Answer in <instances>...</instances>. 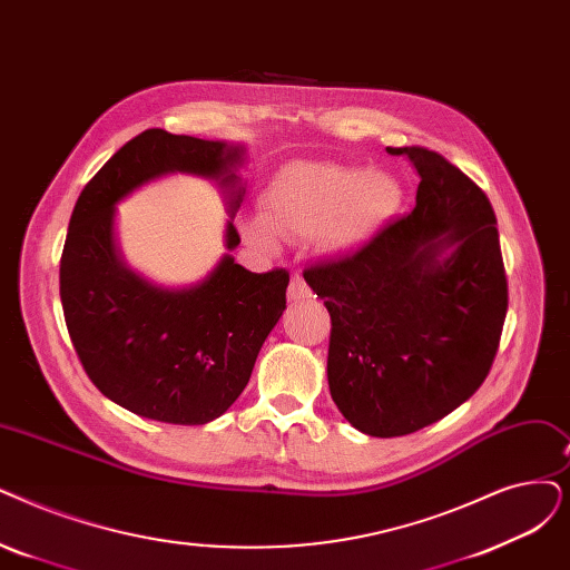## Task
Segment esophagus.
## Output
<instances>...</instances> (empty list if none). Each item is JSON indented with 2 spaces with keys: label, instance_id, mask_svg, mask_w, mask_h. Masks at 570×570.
<instances>
[{
  "label": "esophagus",
  "instance_id": "1",
  "mask_svg": "<svg viewBox=\"0 0 570 570\" xmlns=\"http://www.w3.org/2000/svg\"><path fill=\"white\" fill-rule=\"evenodd\" d=\"M309 295H312V291H309L307 282H305L301 275H295V277L291 279V286H288V298H291L293 303H301V301L309 298Z\"/></svg>",
  "mask_w": 570,
  "mask_h": 570
}]
</instances>
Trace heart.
Listing matches in <instances>:
<instances>
[{
  "label": "heart",
  "instance_id": "heart-1",
  "mask_svg": "<svg viewBox=\"0 0 570 570\" xmlns=\"http://www.w3.org/2000/svg\"><path fill=\"white\" fill-rule=\"evenodd\" d=\"M403 184L384 169L342 163H295L269 181L261 218L246 220L252 242L275 249L279 237H316L331 254L373 239L403 205Z\"/></svg>",
  "mask_w": 570,
  "mask_h": 570
}]
</instances>
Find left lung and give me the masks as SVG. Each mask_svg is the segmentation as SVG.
<instances>
[{"instance_id":"left-lung-1","label":"left lung","mask_w":570,"mask_h":570,"mask_svg":"<svg viewBox=\"0 0 570 570\" xmlns=\"http://www.w3.org/2000/svg\"><path fill=\"white\" fill-rule=\"evenodd\" d=\"M419 175L414 209L358 252L305 269L331 314L328 386L346 422L399 438L448 416L487 380L508 312L497 214L424 146L386 148Z\"/></svg>"}]
</instances>
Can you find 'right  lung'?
<instances>
[{
  "label": "right lung",
  "instance_id": "add662e5",
  "mask_svg": "<svg viewBox=\"0 0 570 570\" xmlns=\"http://www.w3.org/2000/svg\"><path fill=\"white\" fill-rule=\"evenodd\" d=\"M242 158L244 146L151 128L118 148L71 212L60 258L65 324L90 382L139 416L200 426L224 414L286 309L288 272L256 275L224 254L200 284L156 286L118 254L116 205L148 181L186 171L218 181L235 216ZM237 244L228 220L226 249Z\"/></svg>",
  "mask_w": 570,
  "mask_h": 570
}]
</instances>
